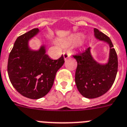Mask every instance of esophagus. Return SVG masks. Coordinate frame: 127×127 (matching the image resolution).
Listing matches in <instances>:
<instances>
[{
    "mask_svg": "<svg viewBox=\"0 0 127 127\" xmlns=\"http://www.w3.org/2000/svg\"><path fill=\"white\" fill-rule=\"evenodd\" d=\"M63 54H64V58L65 60H66V59L69 56V53L67 52H64Z\"/></svg>",
    "mask_w": 127,
    "mask_h": 127,
    "instance_id": "34e87169",
    "label": "esophagus"
}]
</instances>
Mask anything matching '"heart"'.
<instances>
[{"label": "heart", "instance_id": "b5f03b06", "mask_svg": "<svg viewBox=\"0 0 127 127\" xmlns=\"http://www.w3.org/2000/svg\"><path fill=\"white\" fill-rule=\"evenodd\" d=\"M83 37V35H81V34H77V35H75V36L72 38L71 40L72 42H75V43H77L81 40V38Z\"/></svg>", "mask_w": 127, "mask_h": 127}]
</instances>
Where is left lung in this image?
<instances>
[{
    "label": "left lung",
    "mask_w": 127,
    "mask_h": 127,
    "mask_svg": "<svg viewBox=\"0 0 127 127\" xmlns=\"http://www.w3.org/2000/svg\"><path fill=\"white\" fill-rule=\"evenodd\" d=\"M94 35L100 40L107 42L110 47L109 58L105 65H100L92 58L91 48H87L75 55L77 62L75 71V83L78 91L84 97L96 98L109 91L116 78L118 69V59L109 36L94 29Z\"/></svg>",
    "instance_id": "left-lung-1"
}]
</instances>
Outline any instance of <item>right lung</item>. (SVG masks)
Returning a JSON list of instances; mask_svg holds the SVG:
<instances>
[{
    "mask_svg": "<svg viewBox=\"0 0 127 127\" xmlns=\"http://www.w3.org/2000/svg\"><path fill=\"white\" fill-rule=\"evenodd\" d=\"M38 32V28H35L18 36L9 54L7 67L13 87L30 99H38L48 93L58 70L64 63L63 55L58 60L50 58L44 46L38 51L29 49L28 41Z\"/></svg>",
    "mask_w": 127,
    "mask_h": 127,
    "instance_id": "obj_1",
    "label": "right lung"
}]
</instances>
